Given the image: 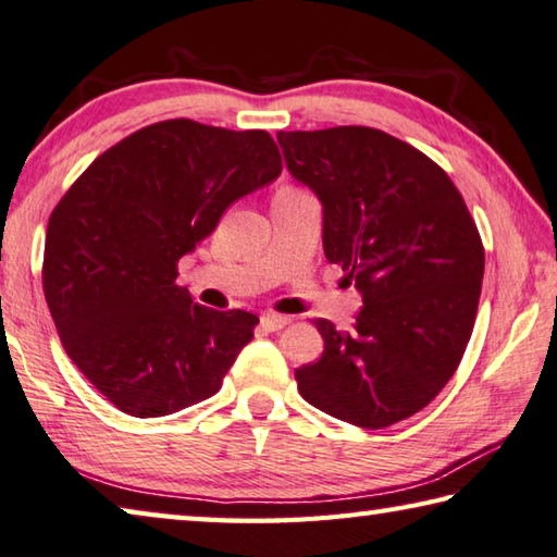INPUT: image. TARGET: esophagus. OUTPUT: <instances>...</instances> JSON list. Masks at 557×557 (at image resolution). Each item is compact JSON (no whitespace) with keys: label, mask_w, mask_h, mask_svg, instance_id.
I'll list each match as a JSON object with an SVG mask.
<instances>
[{"label":"esophagus","mask_w":557,"mask_h":557,"mask_svg":"<svg viewBox=\"0 0 557 557\" xmlns=\"http://www.w3.org/2000/svg\"><path fill=\"white\" fill-rule=\"evenodd\" d=\"M290 323L288 315H278V313H263L261 315V327L269 330V333H276V330L286 327Z\"/></svg>","instance_id":"esophagus-1"}]
</instances>
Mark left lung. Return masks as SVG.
<instances>
[{
  "instance_id": "left-lung-1",
  "label": "left lung",
  "mask_w": 557,
  "mask_h": 557,
  "mask_svg": "<svg viewBox=\"0 0 557 557\" xmlns=\"http://www.w3.org/2000/svg\"><path fill=\"white\" fill-rule=\"evenodd\" d=\"M286 169L323 205V249L364 306L345 333L318 318L323 357L296 369L310 406L359 428L425 408L470 343L484 247L441 165L372 126L278 132Z\"/></svg>"
}]
</instances>
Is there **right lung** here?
<instances>
[{"label":"right lung","instance_id":"1","mask_svg":"<svg viewBox=\"0 0 557 557\" xmlns=\"http://www.w3.org/2000/svg\"><path fill=\"white\" fill-rule=\"evenodd\" d=\"M278 173L269 132L169 120L97 156L55 205L46 304L67 357L120 411L171 416L220 392L259 318L195 304L178 261Z\"/></svg>","mask_w":557,"mask_h":557}]
</instances>
